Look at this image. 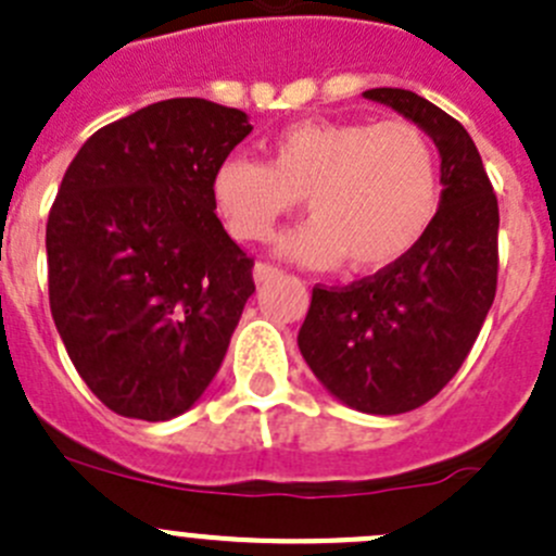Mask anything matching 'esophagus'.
<instances>
[{"mask_svg":"<svg viewBox=\"0 0 556 556\" xmlns=\"http://www.w3.org/2000/svg\"><path fill=\"white\" fill-rule=\"evenodd\" d=\"M280 273V267L273 265V262H256L254 267V278L256 283H267V280H273Z\"/></svg>","mask_w":556,"mask_h":556,"instance_id":"esophagus-1","label":"esophagus"}]
</instances>
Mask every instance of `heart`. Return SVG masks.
Segmentation results:
<instances>
[{"instance_id":"heart-1","label":"heart","mask_w":556,"mask_h":556,"mask_svg":"<svg viewBox=\"0 0 556 556\" xmlns=\"http://www.w3.org/2000/svg\"><path fill=\"white\" fill-rule=\"evenodd\" d=\"M213 197L245 243L273 238L305 197L313 218L280 249L313 267L345 260L351 273H376L403 260L430 227L438 153L410 121H296L267 142L265 164L227 159Z\"/></svg>"}]
</instances>
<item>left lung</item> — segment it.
<instances>
[{"instance_id": "8db88e82", "label": "left lung", "mask_w": 556, "mask_h": 556, "mask_svg": "<svg viewBox=\"0 0 556 556\" xmlns=\"http://www.w3.org/2000/svg\"><path fill=\"white\" fill-rule=\"evenodd\" d=\"M435 140L441 207L392 267L313 286L296 343L318 381L362 414L430 403L463 367L497 291V197L465 126L405 89L365 91Z\"/></svg>"}]
</instances>
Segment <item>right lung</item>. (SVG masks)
<instances>
[{
  "mask_svg": "<svg viewBox=\"0 0 556 556\" xmlns=\"http://www.w3.org/2000/svg\"><path fill=\"white\" fill-rule=\"evenodd\" d=\"M243 110L153 102L93 131L48 213V296L86 387L126 419L189 410L222 367L254 256L216 216L213 178Z\"/></svg>",
  "mask_w": 556,
  "mask_h": 556,
  "instance_id": "obj_1",
  "label": "right lung"
}]
</instances>
